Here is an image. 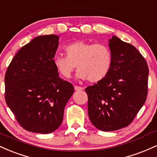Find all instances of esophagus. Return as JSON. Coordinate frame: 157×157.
Here are the masks:
<instances>
[{
  "mask_svg": "<svg viewBox=\"0 0 157 157\" xmlns=\"http://www.w3.org/2000/svg\"><path fill=\"white\" fill-rule=\"evenodd\" d=\"M74 89H75V91H78V90H83V88L82 87H78V86H74Z\"/></svg>",
  "mask_w": 157,
  "mask_h": 157,
  "instance_id": "esophagus-1",
  "label": "esophagus"
}]
</instances>
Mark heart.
Wrapping results in <instances>:
<instances>
[{
	"instance_id": "heart-1",
	"label": "heart",
	"mask_w": 157,
	"mask_h": 157,
	"mask_svg": "<svg viewBox=\"0 0 157 157\" xmlns=\"http://www.w3.org/2000/svg\"><path fill=\"white\" fill-rule=\"evenodd\" d=\"M66 56H56L53 60L56 69L65 78H69L75 69L76 77L98 82L107 76L112 66L111 51L103 44H91L77 40L65 46Z\"/></svg>"
}]
</instances>
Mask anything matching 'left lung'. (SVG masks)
Masks as SVG:
<instances>
[{
  "label": "left lung",
  "mask_w": 157,
  "mask_h": 157,
  "mask_svg": "<svg viewBox=\"0 0 157 157\" xmlns=\"http://www.w3.org/2000/svg\"><path fill=\"white\" fill-rule=\"evenodd\" d=\"M108 45L111 69L105 78L85 89L90 120L103 131L131 124L147 98L149 74L145 59L133 45L115 36Z\"/></svg>",
  "instance_id": "obj_1"
}]
</instances>
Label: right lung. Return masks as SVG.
<instances>
[{
	"label": "right lung",
	"mask_w": 157,
	"mask_h": 157,
	"mask_svg": "<svg viewBox=\"0 0 157 157\" xmlns=\"http://www.w3.org/2000/svg\"><path fill=\"white\" fill-rule=\"evenodd\" d=\"M59 37L37 36L19 50L5 75V100L23 128L47 134L59 128L73 84L53 64Z\"/></svg>",
	"instance_id": "add662e5"
}]
</instances>
